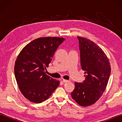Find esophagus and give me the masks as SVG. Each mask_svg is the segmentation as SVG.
<instances>
[{
	"label": "esophagus",
	"instance_id": "34e87169",
	"mask_svg": "<svg viewBox=\"0 0 122 122\" xmlns=\"http://www.w3.org/2000/svg\"><path fill=\"white\" fill-rule=\"evenodd\" d=\"M62 81L63 83H68L69 82V80H65V79H63L62 80Z\"/></svg>",
	"mask_w": 122,
	"mask_h": 122
}]
</instances>
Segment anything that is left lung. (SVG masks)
<instances>
[{
  "instance_id": "1",
  "label": "left lung",
  "mask_w": 122,
  "mask_h": 122,
  "mask_svg": "<svg viewBox=\"0 0 122 122\" xmlns=\"http://www.w3.org/2000/svg\"><path fill=\"white\" fill-rule=\"evenodd\" d=\"M80 61L85 71L82 83L75 82L71 97L82 107L91 105L101 97L105 90L111 71V65L104 52L91 40L77 37Z\"/></svg>"
}]
</instances>
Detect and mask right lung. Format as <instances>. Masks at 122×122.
<instances>
[{
  "label": "right lung",
  "mask_w": 122,
  "mask_h": 122,
  "mask_svg": "<svg viewBox=\"0 0 122 122\" xmlns=\"http://www.w3.org/2000/svg\"><path fill=\"white\" fill-rule=\"evenodd\" d=\"M65 39L56 37L36 39L25 46L17 56L15 76L23 95L35 103L47 100L60 84L46 74L54 52Z\"/></svg>",
  "instance_id": "right-lung-1"
}]
</instances>
